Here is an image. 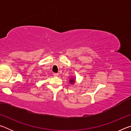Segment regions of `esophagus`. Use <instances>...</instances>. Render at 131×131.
I'll return each instance as SVG.
<instances>
[{
  "label": "esophagus",
  "mask_w": 131,
  "mask_h": 131,
  "mask_svg": "<svg viewBox=\"0 0 131 131\" xmlns=\"http://www.w3.org/2000/svg\"><path fill=\"white\" fill-rule=\"evenodd\" d=\"M53 75H54V76H58V73H53Z\"/></svg>",
  "instance_id": "34e87169"
}]
</instances>
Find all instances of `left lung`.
I'll return each mask as SVG.
<instances>
[{
    "instance_id": "1",
    "label": "left lung",
    "mask_w": 131,
    "mask_h": 131,
    "mask_svg": "<svg viewBox=\"0 0 131 131\" xmlns=\"http://www.w3.org/2000/svg\"><path fill=\"white\" fill-rule=\"evenodd\" d=\"M70 81L71 82V83H73V82L74 81V80H70Z\"/></svg>"
}]
</instances>
